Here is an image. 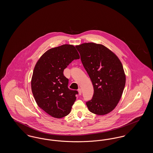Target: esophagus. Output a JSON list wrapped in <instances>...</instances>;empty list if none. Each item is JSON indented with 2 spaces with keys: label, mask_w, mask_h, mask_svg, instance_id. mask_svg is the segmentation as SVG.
<instances>
[{
  "label": "esophagus",
  "mask_w": 153,
  "mask_h": 153,
  "mask_svg": "<svg viewBox=\"0 0 153 153\" xmlns=\"http://www.w3.org/2000/svg\"><path fill=\"white\" fill-rule=\"evenodd\" d=\"M78 92H79V95H81V94H82V91H81V88H79V89H78Z\"/></svg>",
  "instance_id": "obj_1"
}]
</instances>
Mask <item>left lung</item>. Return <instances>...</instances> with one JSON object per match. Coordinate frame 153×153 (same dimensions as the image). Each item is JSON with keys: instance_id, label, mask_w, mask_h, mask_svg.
Masks as SVG:
<instances>
[{"instance_id": "1", "label": "left lung", "mask_w": 153, "mask_h": 153, "mask_svg": "<svg viewBox=\"0 0 153 153\" xmlns=\"http://www.w3.org/2000/svg\"><path fill=\"white\" fill-rule=\"evenodd\" d=\"M94 85L92 100L86 102L90 112L104 115L115 109L126 84L122 64L117 55L102 44L84 43L76 46Z\"/></svg>"}]
</instances>
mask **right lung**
Masks as SVG:
<instances>
[{
	"mask_svg": "<svg viewBox=\"0 0 153 153\" xmlns=\"http://www.w3.org/2000/svg\"><path fill=\"white\" fill-rule=\"evenodd\" d=\"M79 58L75 46L65 44L49 49L36 62L31 80L32 93L38 107L53 117L68 115L76 100L78 92L68 88L63 72Z\"/></svg>",
	"mask_w": 153,
	"mask_h": 153,
	"instance_id": "add662e5",
	"label": "right lung"
}]
</instances>
